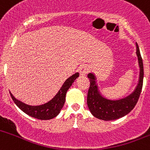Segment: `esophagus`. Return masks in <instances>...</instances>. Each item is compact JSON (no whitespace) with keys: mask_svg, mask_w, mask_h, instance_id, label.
<instances>
[{"mask_svg":"<svg viewBox=\"0 0 150 150\" xmlns=\"http://www.w3.org/2000/svg\"><path fill=\"white\" fill-rule=\"evenodd\" d=\"M89 70H90L89 67H88L87 65H84V64L82 65V66H81V67H80L79 69V72L81 75H86L88 72H89Z\"/></svg>","mask_w":150,"mask_h":150,"instance_id":"obj_1","label":"esophagus"}]
</instances>
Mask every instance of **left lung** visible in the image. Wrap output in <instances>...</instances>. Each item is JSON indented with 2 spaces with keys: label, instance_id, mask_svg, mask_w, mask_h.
<instances>
[{
  "label": "left lung",
  "instance_id": "left-lung-1",
  "mask_svg": "<svg viewBox=\"0 0 150 150\" xmlns=\"http://www.w3.org/2000/svg\"><path fill=\"white\" fill-rule=\"evenodd\" d=\"M136 54L140 67L139 84L135 91L125 98L119 100H110L103 97L98 91L94 75L91 73L88 75L90 86L87 95V105L92 115L96 118L105 121L115 120L127 115L135 107L140 97L144 79L143 61L137 43Z\"/></svg>",
  "mask_w": 150,
  "mask_h": 150
}]
</instances>
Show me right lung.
Instances as JSON below:
<instances>
[{
    "label": "right lung",
    "instance_id": "1",
    "mask_svg": "<svg viewBox=\"0 0 150 150\" xmlns=\"http://www.w3.org/2000/svg\"><path fill=\"white\" fill-rule=\"evenodd\" d=\"M78 76H79V73L77 72L69 77L63 84L58 94L48 103L44 105H28L25 104L20 100H17L11 94V92H10V95H11L13 101L17 105V107L30 117L41 120H51V119L56 117L60 113L65 103L67 91Z\"/></svg>",
    "mask_w": 150,
    "mask_h": 150
}]
</instances>
